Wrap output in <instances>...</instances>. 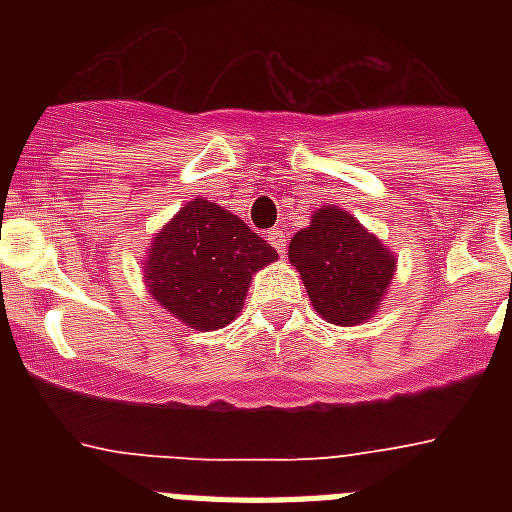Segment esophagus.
Segmentation results:
<instances>
[{
    "instance_id": "34e87169",
    "label": "esophagus",
    "mask_w": 512,
    "mask_h": 512,
    "mask_svg": "<svg viewBox=\"0 0 512 512\" xmlns=\"http://www.w3.org/2000/svg\"><path fill=\"white\" fill-rule=\"evenodd\" d=\"M266 238H269V243H271V246H274V248H277L279 253L287 251V233H284L282 228H271Z\"/></svg>"
}]
</instances>
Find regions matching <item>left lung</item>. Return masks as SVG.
<instances>
[{
	"label": "left lung",
	"instance_id": "obj_1",
	"mask_svg": "<svg viewBox=\"0 0 512 512\" xmlns=\"http://www.w3.org/2000/svg\"><path fill=\"white\" fill-rule=\"evenodd\" d=\"M289 261L300 271L315 312L333 325L372 318L395 274V256L336 207L318 210L310 228L295 233Z\"/></svg>",
	"mask_w": 512,
	"mask_h": 512
}]
</instances>
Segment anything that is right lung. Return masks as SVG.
<instances>
[{"instance_id":"obj_1","label":"right lung","mask_w":512,"mask_h":512,"mask_svg":"<svg viewBox=\"0 0 512 512\" xmlns=\"http://www.w3.org/2000/svg\"><path fill=\"white\" fill-rule=\"evenodd\" d=\"M277 251L241 217L194 200L156 235L146 261L153 300L192 328L215 330L241 312L251 274Z\"/></svg>"}]
</instances>
